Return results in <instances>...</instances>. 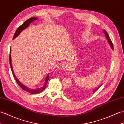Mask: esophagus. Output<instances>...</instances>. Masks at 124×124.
<instances>
[{"instance_id": "34e87169", "label": "esophagus", "mask_w": 124, "mask_h": 124, "mask_svg": "<svg viewBox=\"0 0 124 124\" xmlns=\"http://www.w3.org/2000/svg\"><path fill=\"white\" fill-rule=\"evenodd\" d=\"M62 65H63V67H65V64H63Z\"/></svg>"}]
</instances>
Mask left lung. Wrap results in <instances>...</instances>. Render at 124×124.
Masks as SVG:
<instances>
[{"instance_id":"1","label":"left lung","mask_w":124,"mask_h":124,"mask_svg":"<svg viewBox=\"0 0 124 124\" xmlns=\"http://www.w3.org/2000/svg\"><path fill=\"white\" fill-rule=\"evenodd\" d=\"M103 33H104V34H105V35H106V39H107V41H108V43H109V45H110V47H111V48H112V50H114V46H113V43H112V42H111V39H110V37H109V35H108V33H107V31H106L105 30H103ZM100 87V86H99V87H98L97 88H96V89H93V93H94L95 92H96L98 89L99 88V87ZM75 93H70V94H71V96H73V97H75V96H77V95L75 94Z\"/></svg>"}]
</instances>
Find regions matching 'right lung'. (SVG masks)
<instances>
[{"label": "right lung", "mask_w": 124, "mask_h": 124, "mask_svg": "<svg viewBox=\"0 0 124 124\" xmlns=\"http://www.w3.org/2000/svg\"><path fill=\"white\" fill-rule=\"evenodd\" d=\"M37 19H38V18H36V17H31V18H30V19H27V21H26L23 24L17 28L16 31H15V34H14V37H13V39H15L16 37H17V36H18L20 33H21L22 31L26 29V28H27L28 26H29V25H30L31 23V22H33L34 21H36V20H37ZM10 54L9 55V64H10V68H11V71H12V73H13V76L14 77V78H15V79L16 80V82L17 83V84H18L19 87H21L22 89H23V90H24L25 91L28 92V93H29L31 94H36V93H41V92H42L43 90H44V89H45L46 88V85H47V83L48 82V80H49V78H48V74H47V75L46 76V77L45 79V82H44V85H43L42 86V87H40V88H36V89H31V88H28L27 87H26V86L24 85H23L22 83L20 82L18 79L16 77L15 74H14V71H13V66H12V63H11V49H10Z\"/></svg>", "instance_id": "obj_1"}]
</instances>
